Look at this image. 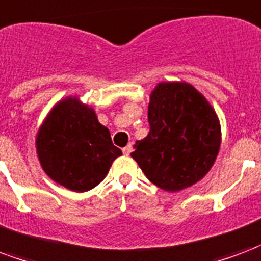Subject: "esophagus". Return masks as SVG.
<instances>
[{
    "label": "esophagus",
    "mask_w": 261,
    "mask_h": 261,
    "mask_svg": "<svg viewBox=\"0 0 261 261\" xmlns=\"http://www.w3.org/2000/svg\"><path fill=\"white\" fill-rule=\"evenodd\" d=\"M131 152H133V146H131V144H128V145L123 148V153H124V155H130Z\"/></svg>",
    "instance_id": "obj_1"
}]
</instances>
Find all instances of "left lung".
Returning a JSON list of instances; mask_svg holds the SVG:
<instances>
[{
    "label": "left lung",
    "mask_w": 261,
    "mask_h": 261,
    "mask_svg": "<svg viewBox=\"0 0 261 261\" xmlns=\"http://www.w3.org/2000/svg\"><path fill=\"white\" fill-rule=\"evenodd\" d=\"M149 134L131 153L160 190L177 192L209 173L219 155L221 127L209 101L192 84L159 83L148 105Z\"/></svg>",
    "instance_id": "obj_1"
}]
</instances>
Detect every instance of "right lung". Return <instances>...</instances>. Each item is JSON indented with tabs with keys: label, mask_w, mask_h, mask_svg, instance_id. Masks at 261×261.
Here are the masks:
<instances>
[{
	"label": "right lung",
	"mask_w": 261,
	"mask_h": 261,
	"mask_svg": "<svg viewBox=\"0 0 261 261\" xmlns=\"http://www.w3.org/2000/svg\"><path fill=\"white\" fill-rule=\"evenodd\" d=\"M36 150L45 174L73 192L92 190L121 156L95 111L79 96H67L52 108L38 128Z\"/></svg>",
	"instance_id": "1"
}]
</instances>
